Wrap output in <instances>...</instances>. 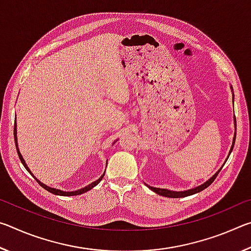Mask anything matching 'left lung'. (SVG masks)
Returning <instances> with one entry per match:
<instances>
[{"mask_svg":"<svg viewBox=\"0 0 251 251\" xmlns=\"http://www.w3.org/2000/svg\"><path fill=\"white\" fill-rule=\"evenodd\" d=\"M232 88V87H231ZM235 125H236V118H235ZM235 141H236V135L235 137H233V142H232V146H231V150L229 151V155H230V152L233 148V145H235ZM222 171V168L219 169V171L215 174L214 176H212L209 180H207L205 184H202L201 186L196 187V188H193V189H189V190H185V192H172V190H168V189H163V188H155V187H151V186H148L150 187V189H151L152 192H155L156 194L160 195V196H164V197H169V198H180V197H187V196H190V195H194V194H197L199 192H201V190L206 189L208 186H210L214 180L216 179V177L219 174V172Z\"/></svg>","mask_w":251,"mask_h":251,"instance_id":"left-lung-1","label":"left lung"}]
</instances>
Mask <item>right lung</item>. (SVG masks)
Returning <instances> with one entry per match:
<instances>
[{
	"instance_id": "obj_1",
	"label": "right lung",
	"mask_w": 251,
	"mask_h": 251,
	"mask_svg": "<svg viewBox=\"0 0 251 251\" xmlns=\"http://www.w3.org/2000/svg\"><path fill=\"white\" fill-rule=\"evenodd\" d=\"M14 139H15V142H16V126H14ZM15 145H16V143H15ZM18 154H19V157H20V159H21V161H22V164H23V166L26 168V171L29 173V174H32L31 172H29V169H28V167L26 166V164H25V161H24V159H23V157H22V155H21V152H20V151L18 150ZM33 175V174H32ZM103 177H104V175L101 176L100 178H99V179H97L96 181H94V182H92L91 185H88V186H86V187H84V188H82V189H79V190H76V192H62V190H59V189H55V188H50V187H49V186H46V185H44V184H42L41 181H39L36 179L35 177V179H36V181L39 182V184L43 187L44 189H46L48 190V192H50V193H52V194H54V195H58V196H76V195H80V194H84V193H86V192H88V190H91L93 187H95L97 184H99V182L103 179Z\"/></svg>"
}]
</instances>
